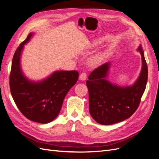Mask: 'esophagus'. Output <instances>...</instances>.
<instances>
[{
  "label": "esophagus",
  "instance_id": "34e87169",
  "mask_svg": "<svg viewBox=\"0 0 159 159\" xmlns=\"http://www.w3.org/2000/svg\"><path fill=\"white\" fill-rule=\"evenodd\" d=\"M87 78V74L85 73V72H83V73H81L80 75V80H82L84 81Z\"/></svg>",
  "mask_w": 159,
  "mask_h": 159
}]
</instances>
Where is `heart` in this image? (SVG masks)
<instances>
[{
    "instance_id": "heart-1",
    "label": "heart",
    "mask_w": 159,
    "mask_h": 159,
    "mask_svg": "<svg viewBox=\"0 0 159 159\" xmlns=\"http://www.w3.org/2000/svg\"><path fill=\"white\" fill-rule=\"evenodd\" d=\"M105 57V54H99L97 55H95L94 56H93L89 60V63L91 65H96L99 64L100 61H102V60H103V59Z\"/></svg>"
}]
</instances>
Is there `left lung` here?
Wrapping results in <instances>:
<instances>
[{
  "label": "left lung",
  "mask_w": 159,
  "mask_h": 159,
  "mask_svg": "<svg viewBox=\"0 0 159 159\" xmlns=\"http://www.w3.org/2000/svg\"><path fill=\"white\" fill-rule=\"evenodd\" d=\"M138 50L142 56L143 67L140 76L133 86L120 88L105 80L109 62L99 66L89 74L86 81L89 113L98 123L107 125L123 121L137 109L148 79V67L141 46Z\"/></svg>",
  "instance_id": "left-lung-1"
}]
</instances>
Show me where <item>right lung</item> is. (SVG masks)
I'll use <instances>...</instances> for the list:
<instances>
[{
	"mask_svg": "<svg viewBox=\"0 0 159 159\" xmlns=\"http://www.w3.org/2000/svg\"><path fill=\"white\" fill-rule=\"evenodd\" d=\"M30 33L17 48L12 58L10 89L17 107L30 121L48 123L59 114L64 98L78 80V71H56L48 78L33 83L25 78L20 68V56L24 44L29 41Z\"/></svg>",
	"mask_w": 159,
	"mask_h": 159,
	"instance_id": "right-lung-1",
	"label": "right lung"
}]
</instances>
